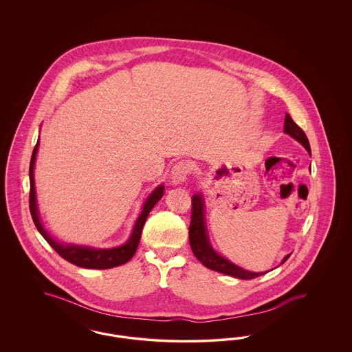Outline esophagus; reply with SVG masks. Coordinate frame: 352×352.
<instances>
[{
  "instance_id": "1",
  "label": "esophagus",
  "mask_w": 352,
  "mask_h": 352,
  "mask_svg": "<svg viewBox=\"0 0 352 352\" xmlns=\"http://www.w3.org/2000/svg\"><path fill=\"white\" fill-rule=\"evenodd\" d=\"M191 168L190 165L184 161H179L177 162L173 168H171V179L175 184H184V181L187 179L188 174H190Z\"/></svg>"
}]
</instances>
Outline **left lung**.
<instances>
[{
	"label": "left lung",
	"mask_w": 352,
	"mask_h": 352,
	"mask_svg": "<svg viewBox=\"0 0 352 352\" xmlns=\"http://www.w3.org/2000/svg\"><path fill=\"white\" fill-rule=\"evenodd\" d=\"M284 132L289 135H292L294 140H297L302 146L311 154L310 151V144L306 137L305 132L301 128L293 121L289 113H286L285 118ZM191 221H190V228H188V239H190V245L191 251L195 254V257L201 261V264L206 268L212 269L219 273L232 276L234 278L240 280H252L258 276L265 274L267 272L256 273V272H250L245 269L240 268L234 265V263L228 261L223 256L218 254L214 251V248L210 244L208 236H207V230H206V221H204V201L201 194H197L192 197L191 201ZM292 254V253H290ZM290 254L285 256L284 260L281 264L290 257Z\"/></svg>",
	"instance_id": "8db88e82"
}]
</instances>
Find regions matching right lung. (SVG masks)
Listing matches in <instances>:
<instances>
[{"label": "right lung", "instance_id": "right-lung-1", "mask_svg": "<svg viewBox=\"0 0 352 352\" xmlns=\"http://www.w3.org/2000/svg\"><path fill=\"white\" fill-rule=\"evenodd\" d=\"M39 141L36 142L34 148L33 154H32V161H30V168H29V175H30V198H29V204H30V212L33 218L34 224L39 234L45 237V240L50 244L51 247L55 250V252L67 260L68 263L80 267V268L87 269H109L115 268L118 265H122L128 263L134 256L137 251V247L140 244L141 239V232L142 227L146 221V218L149 215L153 207L158 203V201L164 197V184L158 186L151 195L144 203L142 211L140 214L138 219L135 220V224L133 227V232L128 241L122 244L118 248H111V250H95L91 247H83V245H74V244H60L55 239H52L50 234L43 228V224L39 219L38 214V207H36V198H35V187H34V164H35V155L38 151Z\"/></svg>", "mask_w": 352, "mask_h": 352}]
</instances>
